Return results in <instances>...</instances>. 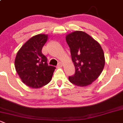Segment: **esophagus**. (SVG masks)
<instances>
[{
    "instance_id": "1",
    "label": "esophagus",
    "mask_w": 123,
    "mask_h": 123,
    "mask_svg": "<svg viewBox=\"0 0 123 123\" xmlns=\"http://www.w3.org/2000/svg\"><path fill=\"white\" fill-rule=\"evenodd\" d=\"M62 62H59L58 63V65H57V67L58 68H60V67H62Z\"/></svg>"
}]
</instances>
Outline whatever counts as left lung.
Segmentation results:
<instances>
[{"instance_id":"1","label":"left lung","mask_w":123,"mask_h":123,"mask_svg":"<svg viewBox=\"0 0 123 123\" xmlns=\"http://www.w3.org/2000/svg\"><path fill=\"white\" fill-rule=\"evenodd\" d=\"M75 71L68 77L80 86L91 84L100 75L105 65L104 54L98 42L82 31H75L66 37Z\"/></svg>"}]
</instances>
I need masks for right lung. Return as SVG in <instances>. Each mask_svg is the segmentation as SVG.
I'll list each match as a JSON object with an SVG mask.
<instances>
[{"instance_id": "add662e5", "label": "right lung", "mask_w": 123, "mask_h": 123, "mask_svg": "<svg viewBox=\"0 0 123 123\" xmlns=\"http://www.w3.org/2000/svg\"><path fill=\"white\" fill-rule=\"evenodd\" d=\"M48 35L39 34L29 39L18 52L15 66L22 82L32 88H39L51 80L55 68L48 64L42 52Z\"/></svg>"}]
</instances>
